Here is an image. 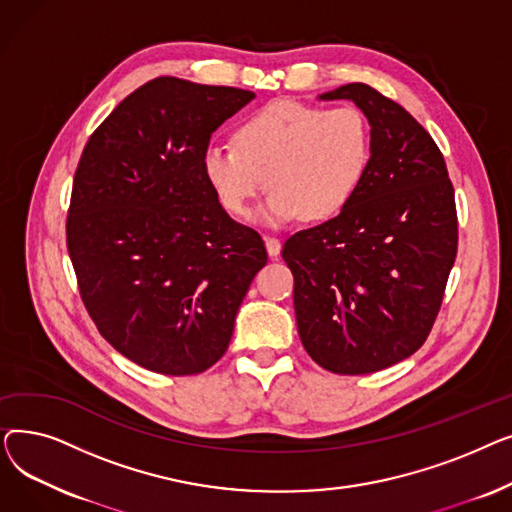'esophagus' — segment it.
I'll return each instance as SVG.
<instances>
[{"instance_id":"obj_1","label":"esophagus","mask_w":512,"mask_h":512,"mask_svg":"<svg viewBox=\"0 0 512 512\" xmlns=\"http://www.w3.org/2000/svg\"><path fill=\"white\" fill-rule=\"evenodd\" d=\"M265 249H267V255H270L272 259H274V257H278V255H280V251H282L280 240H278V238H274V236H265Z\"/></svg>"}]
</instances>
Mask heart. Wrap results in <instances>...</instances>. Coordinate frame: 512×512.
<instances>
[{"mask_svg": "<svg viewBox=\"0 0 512 512\" xmlns=\"http://www.w3.org/2000/svg\"><path fill=\"white\" fill-rule=\"evenodd\" d=\"M236 147L209 145L203 172L222 207L245 218L267 186L270 197L257 220L284 226L299 218L328 222L353 201L367 174L371 137L351 107L274 101L251 114L234 132Z\"/></svg>", "mask_w": 512, "mask_h": 512, "instance_id": "b5f03b06", "label": "heart"}]
</instances>
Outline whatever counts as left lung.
<instances>
[{
  "label": "left lung",
  "mask_w": 512,
  "mask_h": 512,
  "mask_svg": "<svg viewBox=\"0 0 512 512\" xmlns=\"http://www.w3.org/2000/svg\"><path fill=\"white\" fill-rule=\"evenodd\" d=\"M319 99H348L365 114L369 168L346 209L292 234L282 257L309 357L363 375L411 357L434 326L459 242L454 188L438 145L405 107L363 83Z\"/></svg>",
  "instance_id": "8db88e82"
}]
</instances>
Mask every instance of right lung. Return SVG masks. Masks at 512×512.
I'll list each match as a JSON object with an SVG mask.
<instances>
[{"instance_id": "1", "label": "right lung", "mask_w": 512, "mask_h": 512, "mask_svg": "<svg viewBox=\"0 0 512 512\" xmlns=\"http://www.w3.org/2000/svg\"><path fill=\"white\" fill-rule=\"evenodd\" d=\"M255 93L159 76L107 116L78 161L66 224L83 303L120 355L164 375L222 359L267 263L203 172L213 130Z\"/></svg>"}]
</instances>
